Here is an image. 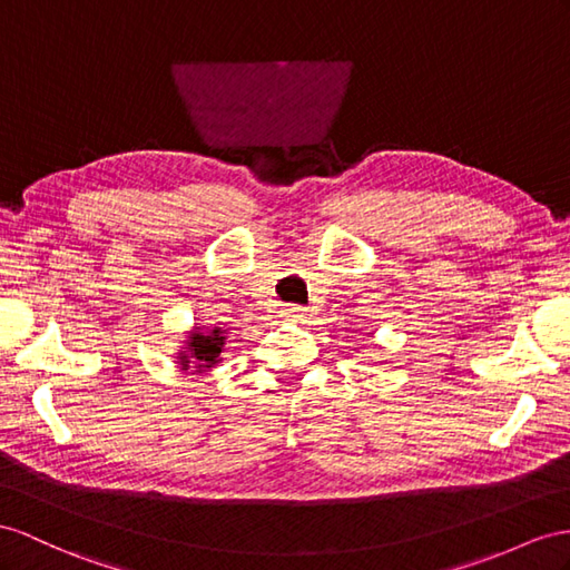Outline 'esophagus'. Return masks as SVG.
<instances>
[{
  "label": "esophagus",
  "mask_w": 570,
  "mask_h": 570,
  "mask_svg": "<svg viewBox=\"0 0 570 570\" xmlns=\"http://www.w3.org/2000/svg\"><path fill=\"white\" fill-rule=\"evenodd\" d=\"M284 317L291 320V323H301V320L308 317V308H303V305H286Z\"/></svg>",
  "instance_id": "obj_1"
}]
</instances>
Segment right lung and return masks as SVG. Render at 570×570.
<instances>
[{"label": "right lung", "mask_w": 570, "mask_h": 570, "mask_svg": "<svg viewBox=\"0 0 570 570\" xmlns=\"http://www.w3.org/2000/svg\"><path fill=\"white\" fill-rule=\"evenodd\" d=\"M226 337L228 332L224 327H212V330H202V327H193L185 334V342L178 348V366L180 371H193L195 373H204L212 371L216 363H222L224 356V346H226Z\"/></svg>", "instance_id": "right-lung-1"}]
</instances>
